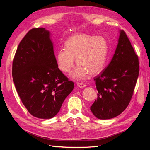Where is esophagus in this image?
Instances as JSON below:
<instances>
[{"label": "esophagus", "mask_w": 150, "mask_h": 150, "mask_svg": "<svg viewBox=\"0 0 150 150\" xmlns=\"http://www.w3.org/2000/svg\"><path fill=\"white\" fill-rule=\"evenodd\" d=\"M77 86H78L79 88H84L86 87V84H84V83H78L77 84Z\"/></svg>", "instance_id": "esophagus-1"}]
</instances>
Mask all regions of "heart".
<instances>
[{"label": "heart", "instance_id": "1", "mask_svg": "<svg viewBox=\"0 0 150 150\" xmlns=\"http://www.w3.org/2000/svg\"><path fill=\"white\" fill-rule=\"evenodd\" d=\"M65 47L57 52V67L63 72L69 73L74 66L76 59L78 66L72 72L74 79L83 80L89 74H96L105 64L108 46L103 36L74 34L67 39Z\"/></svg>", "mask_w": 150, "mask_h": 150}]
</instances>
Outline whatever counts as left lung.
<instances>
[{"instance_id":"obj_1","label":"left lung","mask_w":150,"mask_h":150,"mask_svg":"<svg viewBox=\"0 0 150 150\" xmlns=\"http://www.w3.org/2000/svg\"><path fill=\"white\" fill-rule=\"evenodd\" d=\"M139 71L138 57L121 30L111 62L94 78L98 93L90 109L97 118H113L125 110L133 96Z\"/></svg>"}]
</instances>
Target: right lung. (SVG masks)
Here are the masks:
<instances>
[{
	"mask_svg": "<svg viewBox=\"0 0 150 150\" xmlns=\"http://www.w3.org/2000/svg\"><path fill=\"white\" fill-rule=\"evenodd\" d=\"M49 32L30 29L22 39L12 62V77L22 103L30 115L50 119L59 111L74 88L59 69Z\"/></svg>",
	"mask_w": 150,
	"mask_h": 150,
	"instance_id": "right-lung-1",
	"label": "right lung"
}]
</instances>
